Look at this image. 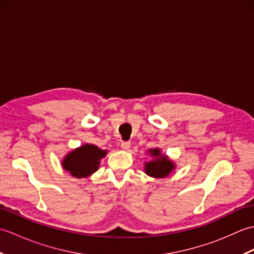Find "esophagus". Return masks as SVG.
<instances>
[{
    "mask_svg": "<svg viewBox=\"0 0 254 254\" xmlns=\"http://www.w3.org/2000/svg\"><path fill=\"white\" fill-rule=\"evenodd\" d=\"M121 147H122L124 150H127L128 148L131 147V142H122Z\"/></svg>",
    "mask_w": 254,
    "mask_h": 254,
    "instance_id": "obj_1",
    "label": "esophagus"
}]
</instances>
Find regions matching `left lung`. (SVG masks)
Instances as JSON below:
<instances>
[{"label":"left lung","instance_id":"8db88e82","mask_svg":"<svg viewBox=\"0 0 254 254\" xmlns=\"http://www.w3.org/2000/svg\"><path fill=\"white\" fill-rule=\"evenodd\" d=\"M149 153L154 157H157L155 160L149 161V163L145 164V172L150 177L155 178H164L168 176L171 170L175 168L174 164L166 157V156H160L159 149H150Z\"/></svg>","mask_w":254,"mask_h":254}]
</instances>
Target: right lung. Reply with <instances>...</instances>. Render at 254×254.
I'll return each mask as SVG.
<instances>
[{
	"label": "right lung",
	"mask_w": 254,
	"mask_h": 254,
	"mask_svg": "<svg viewBox=\"0 0 254 254\" xmlns=\"http://www.w3.org/2000/svg\"><path fill=\"white\" fill-rule=\"evenodd\" d=\"M106 153L95 145L85 144L66 156L62 163L63 168L76 178L88 177L98 169L99 160L105 157Z\"/></svg>",
	"instance_id": "right-lung-1"
}]
</instances>
